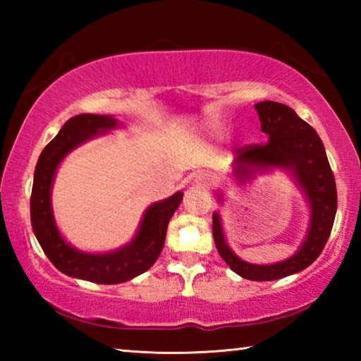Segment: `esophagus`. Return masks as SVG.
<instances>
[{"instance_id": "obj_1", "label": "esophagus", "mask_w": 361, "mask_h": 361, "mask_svg": "<svg viewBox=\"0 0 361 361\" xmlns=\"http://www.w3.org/2000/svg\"><path fill=\"white\" fill-rule=\"evenodd\" d=\"M195 181H197L200 186L209 188V186L213 185V176H212L210 173L204 172V173H199V175H197V178H195Z\"/></svg>"}]
</instances>
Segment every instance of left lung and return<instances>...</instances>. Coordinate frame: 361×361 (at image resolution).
<instances>
[{
  "label": "left lung",
  "mask_w": 361,
  "mask_h": 361,
  "mask_svg": "<svg viewBox=\"0 0 361 361\" xmlns=\"http://www.w3.org/2000/svg\"><path fill=\"white\" fill-rule=\"evenodd\" d=\"M255 108L261 121V130L269 137V142L235 149V176L243 183L261 169H290L310 204L307 237L296 255L269 266L250 264L231 252L218 213H213V239L218 253L235 274L256 282H267L302 271L319 258L333 229L338 191L325 146L312 127L283 103L266 100L256 103Z\"/></svg>",
  "instance_id": "left-lung-1"
}]
</instances>
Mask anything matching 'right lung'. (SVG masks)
I'll return each mask as SVG.
<instances>
[{"instance_id": "right-lung-1", "label": "right lung", "mask_w": 361, "mask_h": 361, "mask_svg": "<svg viewBox=\"0 0 361 361\" xmlns=\"http://www.w3.org/2000/svg\"><path fill=\"white\" fill-rule=\"evenodd\" d=\"M114 127L116 121L111 116L78 114L66 121L57 137L41 152L30 197L32 228L49 261L66 276L105 285L127 282L154 264L166 242L170 218L183 199V194L176 192L172 197L152 204L145 213L135 239L116 252L82 253L63 240L51 207V186L59 164L76 146Z\"/></svg>"}]
</instances>
